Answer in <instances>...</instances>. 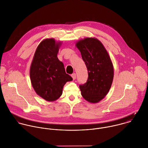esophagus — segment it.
I'll use <instances>...</instances> for the list:
<instances>
[{
    "label": "esophagus",
    "mask_w": 148,
    "mask_h": 148,
    "mask_svg": "<svg viewBox=\"0 0 148 148\" xmlns=\"http://www.w3.org/2000/svg\"><path fill=\"white\" fill-rule=\"evenodd\" d=\"M71 76H72V77L73 78V80L76 79V74H75V73H73V74H72V75H71Z\"/></svg>",
    "instance_id": "obj_1"
}]
</instances>
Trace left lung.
<instances>
[{"instance_id": "left-lung-1", "label": "left lung", "mask_w": 148, "mask_h": 148, "mask_svg": "<svg viewBox=\"0 0 148 148\" xmlns=\"http://www.w3.org/2000/svg\"><path fill=\"white\" fill-rule=\"evenodd\" d=\"M88 71V79L80 85L82 97L90 103H98L108 93L113 79L114 69L103 44L95 38H86L76 42Z\"/></svg>"}]
</instances>
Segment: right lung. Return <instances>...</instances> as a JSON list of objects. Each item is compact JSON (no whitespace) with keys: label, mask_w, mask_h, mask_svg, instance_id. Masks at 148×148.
I'll list each match as a JSON object with an SVG mask.
<instances>
[{"label":"right lung","mask_w":148,"mask_h":148,"mask_svg":"<svg viewBox=\"0 0 148 148\" xmlns=\"http://www.w3.org/2000/svg\"><path fill=\"white\" fill-rule=\"evenodd\" d=\"M61 45V42L53 38L43 40L36 49L30 67V79L35 91L49 102L58 99L65 83L73 80L57 57Z\"/></svg>","instance_id":"1"}]
</instances>
